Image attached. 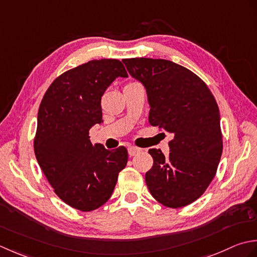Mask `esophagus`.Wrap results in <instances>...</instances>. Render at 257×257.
Wrapping results in <instances>:
<instances>
[{
    "instance_id": "34e87169",
    "label": "esophagus",
    "mask_w": 257,
    "mask_h": 257,
    "mask_svg": "<svg viewBox=\"0 0 257 257\" xmlns=\"http://www.w3.org/2000/svg\"><path fill=\"white\" fill-rule=\"evenodd\" d=\"M141 149L139 148H135V146H128V155L130 156H134L138 153H140Z\"/></svg>"
}]
</instances>
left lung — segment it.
Listing matches in <instances>:
<instances>
[{"label":"left lung","mask_w":257,"mask_h":257,"mask_svg":"<svg viewBox=\"0 0 257 257\" xmlns=\"http://www.w3.org/2000/svg\"><path fill=\"white\" fill-rule=\"evenodd\" d=\"M123 63L146 88L150 124L174 134L169 156L149 150L153 166L145 174L146 185L164 206H186L206 191L221 160L217 103L202 78L174 62L135 57Z\"/></svg>","instance_id":"obj_1"}]
</instances>
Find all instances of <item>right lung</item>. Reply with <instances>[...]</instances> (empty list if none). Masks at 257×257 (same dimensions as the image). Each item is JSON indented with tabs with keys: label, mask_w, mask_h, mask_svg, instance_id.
I'll return each instance as SVG.
<instances>
[{
	"label": "right lung",
	"mask_w": 257,
	"mask_h": 257,
	"mask_svg": "<svg viewBox=\"0 0 257 257\" xmlns=\"http://www.w3.org/2000/svg\"><path fill=\"white\" fill-rule=\"evenodd\" d=\"M127 77L121 61H88L57 76L42 98L34 153L54 193L71 207L91 212L111 197L127 150L92 145L88 131L102 123L101 98L115 78Z\"/></svg>",
	"instance_id": "add662e5"
}]
</instances>
